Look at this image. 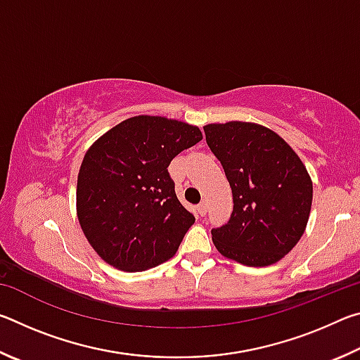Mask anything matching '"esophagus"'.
I'll return each instance as SVG.
<instances>
[{
    "mask_svg": "<svg viewBox=\"0 0 360 360\" xmlns=\"http://www.w3.org/2000/svg\"><path fill=\"white\" fill-rule=\"evenodd\" d=\"M197 210L200 212V216H205L206 214V210H208V203H206L205 200H203V202L197 206Z\"/></svg>",
    "mask_w": 360,
    "mask_h": 360,
    "instance_id": "obj_1",
    "label": "esophagus"
}]
</instances>
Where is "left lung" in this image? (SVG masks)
Masks as SVG:
<instances>
[{"label": "left lung", "instance_id": "8db88e82", "mask_svg": "<svg viewBox=\"0 0 360 360\" xmlns=\"http://www.w3.org/2000/svg\"><path fill=\"white\" fill-rule=\"evenodd\" d=\"M233 195L229 222L212 229L224 257L268 266L292 251L307 229L313 181L295 150L266 127L231 120L203 127Z\"/></svg>", "mask_w": 360, "mask_h": 360}]
</instances>
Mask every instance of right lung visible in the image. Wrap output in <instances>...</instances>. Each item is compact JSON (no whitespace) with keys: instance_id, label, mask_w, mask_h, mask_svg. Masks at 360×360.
Instances as JSON below:
<instances>
[{"instance_id":"add662e5","label":"right lung","mask_w":360,"mask_h":360,"mask_svg":"<svg viewBox=\"0 0 360 360\" xmlns=\"http://www.w3.org/2000/svg\"><path fill=\"white\" fill-rule=\"evenodd\" d=\"M197 125L135 115L85 152L76 211L95 252L122 271H144L172 259L195 217L176 197L168 165L202 141Z\"/></svg>"}]
</instances>
